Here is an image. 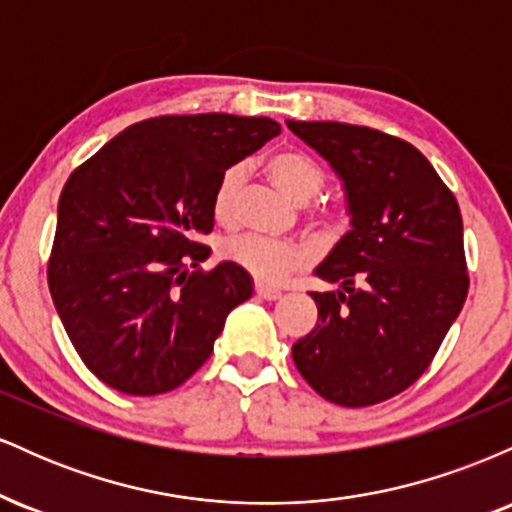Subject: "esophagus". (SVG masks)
<instances>
[{
	"label": "esophagus",
	"instance_id": "esophagus-1",
	"mask_svg": "<svg viewBox=\"0 0 512 512\" xmlns=\"http://www.w3.org/2000/svg\"><path fill=\"white\" fill-rule=\"evenodd\" d=\"M255 293L260 298H264V301H276V298H281V291L267 284H255Z\"/></svg>",
	"mask_w": 512,
	"mask_h": 512
}]
</instances>
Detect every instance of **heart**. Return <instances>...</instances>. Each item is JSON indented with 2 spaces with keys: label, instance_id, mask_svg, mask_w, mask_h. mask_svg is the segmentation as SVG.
<instances>
[{
  "label": "heart",
  "instance_id": "obj_1",
  "mask_svg": "<svg viewBox=\"0 0 512 512\" xmlns=\"http://www.w3.org/2000/svg\"><path fill=\"white\" fill-rule=\"evenodd\" d=\"M264 168H267L269 178L298 204L315 199L327 182L320 163L313 156L296 149L276 151L267 158ZM243 180L245 168L240 163L228 166L216 180L214 195H211V211L219 223L236 221ZM308 219L322 231H334V228L342 226V211L330 207V204H320V207L308 211ZM221 255L223 260L233 262L262 284H279L310 260V252L301 243L264 238L257 233H238V236L226 238L221 245Z\"/></svg>",
  "mask_w": 512,
  "mask_h": 512
}]
</instances>
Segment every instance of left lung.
Wrapping results in <instances>:
<instances>
[{"instance_id": "left-lung-1", "label": "left lung", "mask_w": 512, "mask_h": 512, "mask_svg": "<svg viewBox=\"0 0 512 512\" xmlns=\"http://www.w3.org/2000/svg\"><path fill=\"white\" fill-rule=\"evenodd\" d=\"M286 125L344 180L351 231L315 269L317 325L293 363L317 395L370 407L431 366L469 291L457 199L416 146L346 122Z\"/></svg>"}]
</instances>
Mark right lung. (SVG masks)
<instances>
[{
	"label": "right lung",
	"instance_id": "right-lung-1",
	"mask_svg": "<svg viewBox=\"0 0 512 512\" xmlns=\"http://www.w3.org/2000/svg\"><path fill=\"white\" fill-rule=\"evenodd\" d=\"M281 132L269 117L161 115L127 127L69 175L48 286L86 368L117 392L163 395L214 351L252 296L233 262L204 272L219 175Z\"/></svg>",
	"mask_w": 512,
	"mask_h": 512
}]
</instances>
